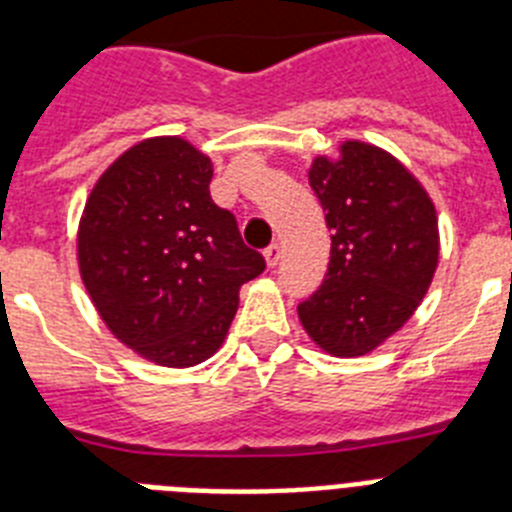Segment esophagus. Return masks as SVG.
<instances>
[{
  "mask_svg": "<svg viewBox=\"0 0 512 512\" xmlns=\"http://www.w3.org/2000/svg\"><path fill=\"white\" fill-rule=\"evenodd\" d=\"M264 259H266V264L274 269V266L279 264V259H282V246H279V243H271V246L264 251Z\"/></svg>",
  "mask_w": 512,
  "mask_h": 512,
  "instance_id": "obj_1",
  "label": "esophagus"
}]
</instances>
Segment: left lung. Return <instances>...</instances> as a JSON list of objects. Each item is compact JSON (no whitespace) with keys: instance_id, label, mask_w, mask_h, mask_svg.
<instances>
[{"instance_id":"obj_1","label":"left lung","mask_w":512,"mask_h":512,"mask_svg":"<svg viewBox=\"0 0 512 512\" xmlns=\"http://www.w3.org/2000/svg\"><path fill=\"white\" fill-rule=\"evenodd\" d=\"M310 187L325 212L330 264L297 305L302 328L333 356H364L420 305L438 264L431 197L382 148L348 140L338 158H315Z\"/></svg>"}]
</instances>
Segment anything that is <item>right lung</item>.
Segmentation results:
<instances>
[{"instance_id": "add662e5", "label": "right lung", "mask_w": 512, "mask_h": 512, "mask_svg": "<svg viewBox=\"0 0 512 512\" xmlns=\"http://www.w3.org/2000/svg\"><path fill=\"white\" fill-rule=\"evenodd\" d=\"M212 164L182 138L143 140L99 176L79 225V269L107 328L143 359L194 366L225 341L238 289L266 269Z\"/></svg>"}]
</instances>
